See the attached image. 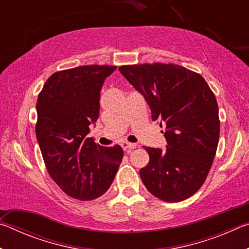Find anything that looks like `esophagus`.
Returning a JSON list of instances; mask_svg holds the SVG:
<instances>
[{
    "label": "esophagus",
    "mask_w": 249,
    "mask_h": 249,
    "mask_svg": "<svg viewBox=\"0 0 249 249\" xmlns=\"http://www.w3.org/2000/svg\"><path fill=\"white\" fill-rule=\"evenodd\" d=\"M122 147H123V149L125 151H127V153H130L135 147H136V144H132V142H122Z\"/></svg>",
    "instance_id": "esophagus-1"
}]
</instances>
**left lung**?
<instances>
[{
  "label": "left lung",
  "mask_w": 249,
  "mask_h": 249,
  "mask_svg": "<svg viewBox=\"0 0 249 249\" xmlns=\"http://www.w3.org/2000/svg\"><path fill=\"white\" fill-rule=\"evenodd\" d=\"M119 70L144 95L153 121L166 123L167 148H145L149 162L140 171L142 183L162 201L188 199L204 183L216 154L215 95L201 74L179 65L155 62Z\"/></svg>",
  "instance_id": "1"
}]
</instances>
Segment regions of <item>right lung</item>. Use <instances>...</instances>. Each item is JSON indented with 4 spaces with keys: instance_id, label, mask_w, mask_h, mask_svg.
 <instances>
[{
    "instance_id": "1",
    "label": "right lung",
    "mask_w": 249,
    "mask_h": 249,
    "mask_svg": "<svg viewBox=\"0 0 249 249\" xmlns=\"http://www.w3.org/2000/svg\"><path fill=\"white\" fill-rule=\"evenodd\" d=\"M116 66H81L50 75L37 99L36 137L49 176L80 201L107 191L123 159L120 145L103 147L88 137L99 119L100 92Z\"/></svg>"
}]
</instances>
